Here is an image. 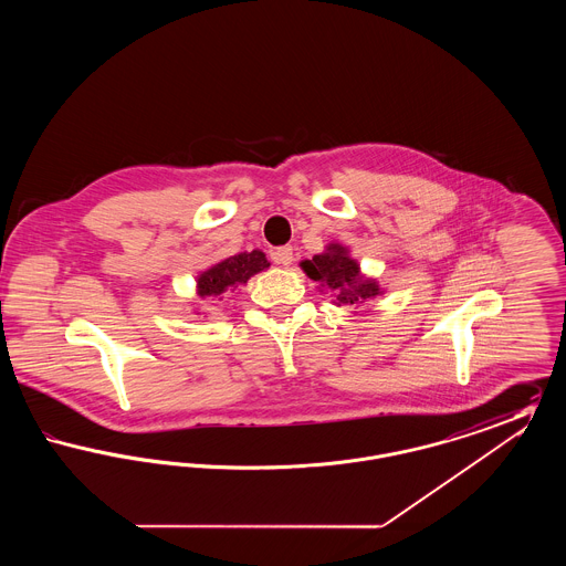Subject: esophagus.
<instances>
[{
	"label": "esophagus",
	"mask_w": 566,
	"mask_h": 566,
	"mask_svg": "<svg viewBox=\"0 0 566 566\" xmlns=\"http://www.w3.org/2000/svg\"><path fill=\"white\" fill-rule=\"evenodd\" d=\"M271 259H273V263L289 268V265H293V248L291 245H282V248L271 252Z\"/></svg>",
	"instance_id": "34e87169"
}]
</instances>
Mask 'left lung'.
Returning a JSON list of instances; mask_svg holds the SVG:
<instances>
[{
	"mask_svg": "<svg viewBox=\"0 0 566 566\" xmlns=\"http://www.w3.org/2000/svg\"><path fill=\"white\" fill-rule=\"evenodd\" d=\"M301 270L323 289L335 293L337 305L358 307L384 293L374 277L360 273V265L342 243H328L323 254H314L312 261H301Z\"/></svg>",
	"mask_w": 566,
	"mask_h": 566,
	"instance_id": "1",
	"label": "left lung"
}]
</instances>
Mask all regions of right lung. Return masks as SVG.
I'll return each mask as SVG.
<instances>
[{
    "instance_id": "1",
    "label": "right lung",
    "mask_w": 566,
    "mask_h": 566,
    "mask_svg": "<svg viewBox=\"0 0 566 566\" xmlns=\"http://www.w3.org/2000/svg\"><path fill=\"white\" fill-rule=\"evenodd\" d=\"M270 261L265 252L252 250L229 256L220 263L212 265L197 277V296L199 298H214L227 291H235L240 284H245L254 273L268 270Z\"/></svg>"
}]
</instances>
